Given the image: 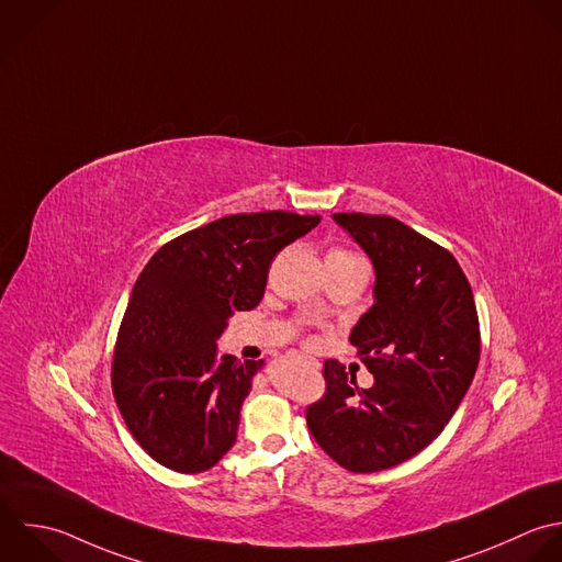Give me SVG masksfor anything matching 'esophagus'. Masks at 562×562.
<instances>
[{"label": "esophagus", "mask_w": 562, "mask_h": 562, "mask_svg": "<svg viewBox=\"0 0 562 562\" xmlns=\"http://www.w3.org/2000/svg\"><path fill=\"white\" fill-rule=\"evenodd\" d=\"M297 359H300V361H304V363H308L311 368H319V361H317L315 357H308V355H300Z\"/></svg>", "instance_id": "obj_1"}]
</instances>
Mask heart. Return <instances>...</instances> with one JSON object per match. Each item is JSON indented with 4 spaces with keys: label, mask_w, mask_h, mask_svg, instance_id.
<instances>
[{
    "label": "heart",
    "mask_w": 562,
    "mask_h": 562,
    "mask_svg": "<svg viewBox=\"0 0 562 562\" xmlns=\"http://www.w3.org/2000/svg\"><path fill=\"white\" fill-rule=\"evenodd\" d=\"M328 256H344V258H357L355 254H348V251H330ZM315 313H317V315H322V313H324V308H322V306H317V308H315Z\"/></svg>",
    "instance_id": "1"
}]
</instances>
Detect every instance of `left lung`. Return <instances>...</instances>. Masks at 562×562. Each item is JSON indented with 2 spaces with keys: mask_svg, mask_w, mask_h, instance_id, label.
Wrapping results in <instances>:
<instances>
[{
  "mask_svg": "<svg viewBox=\"0 0 562 562\" xmlns=\"http://www.w3.org/2000/svg\"><path fill=\"white\" fill-rule=\"evenodd\" d=\"M370 256L374 304L350 333L370 390L328 359L326 394L306 409L317 445L352 473L403 464L447 427L480 363V319L453 254L392 216L333 214Z\"/></svg>",
  "mask_w": 562,
  "mask_h": 562,
  "instance_id": "8db88e82",
  "label": "left lung"
}]
</instances>
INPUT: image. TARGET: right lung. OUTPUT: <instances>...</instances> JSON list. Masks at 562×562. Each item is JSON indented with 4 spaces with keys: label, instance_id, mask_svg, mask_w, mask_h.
<instances>
[{
    "label": "right lung",
    "instance_id": "obj_1",
    "mask_svg": "<svg viewBox=\"0 0 562 562\" xmlns=\"http://www.w3.org/2000/svg\"><path fill=\"white\" fill-rule=\"evenodd\" d=\"M317 223L282 210L223 216L172 238L142 269L111 385L131 436L161 467L201 473L234 447L262 361L218 357L216 339L236 311L260 304L278 251Z\"/></svg>",
    "mask_w": 562,
    "mask_h": 562
}]
</instances>
